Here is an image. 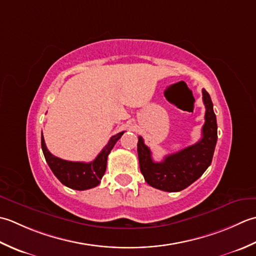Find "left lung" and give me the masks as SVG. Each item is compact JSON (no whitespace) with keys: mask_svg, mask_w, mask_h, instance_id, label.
Listing matches in <instances>:
<instances>
[{"mask_svg":"<svg viewBox=\"0 0 256 256\" xmlns=\"http://www.w3.org/2000/svg\"><path fill=\"white\" fill-rule=\"evenodd\" d=\"M202 96L206 122L202 127V138L196 144L166 156L161 162H154L150 149L144 139L138 137L140 171L149 186L166 192L181 191L199 179L211 164L218 140V124L210 95L202 90Z\"/></svg>","mask_w":256,"mask_h":256,"instance_id":"8db88e82","label":"left lung"}]
</instances>
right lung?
<instances>
[{"label":"right lung","mask_w":256,"mask_h":256,"mask_svg":"<svg viewBox=\"0 0 256 256\" xmlns=\"http://www.w3.org/2000/svg\"><path fill=\"white\" fill-rule=\"evenodd\" d=\"M124 132H122L112 136L92 162H75V161H67L55 157L46 148L43 134H42V150L50 170L62 184L74 190H87L100 184V180L106 171L108 154H110L114 146Z\"/></svg>","instance_id":"1"}]
</instances>
